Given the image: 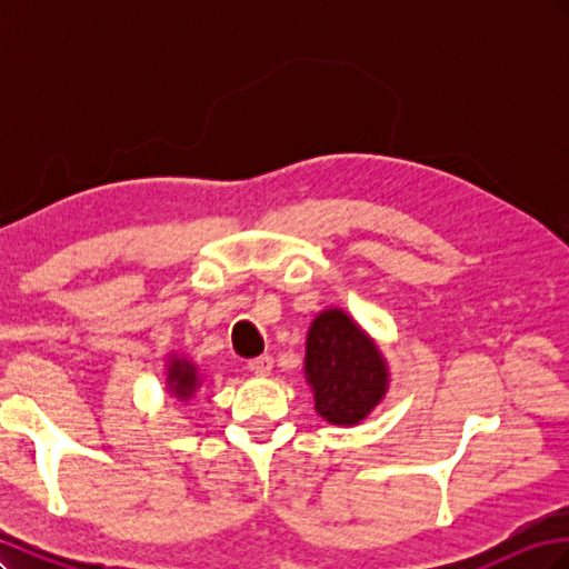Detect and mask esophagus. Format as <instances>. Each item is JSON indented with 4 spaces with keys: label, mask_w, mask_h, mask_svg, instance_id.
Masks as SVG:
<instances>
[{
    "label": "esophagus",
    "mask_w": 569,
    "mask_h": 569,
    "mask_svg": "<svg viewBox=\"0 0 569 569\" xmlns=\"http://www.w3.org/2000/svg\"><path fill=\"white\" fill-rule=\"evenodd\" d=\"M249 370H251L256 377H268V375L272 372V358H270V356L251 358V360H249Z\"/></svg>",
    "instance_id": "1"
}]
</instances>
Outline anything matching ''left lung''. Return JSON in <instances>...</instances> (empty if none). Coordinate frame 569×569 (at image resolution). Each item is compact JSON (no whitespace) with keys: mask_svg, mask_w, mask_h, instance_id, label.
<instances>
[{"mask_svg":"<svg viewBox=\"0 0 569 569\" xmlns=\"http://www.w3.org/2000/svg\"><path fill=\"white\" fill-rule=\"evenodd\" d=\"M303 377L318 416L339 427L363 422L385 401L391 385L382 349L337 306L325 308L308 327Z\"/></svg>","mask_w":569,"mask_h":569,"instance_id":"8db88e82","label":"left lung"}]
</instances>
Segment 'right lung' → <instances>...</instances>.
Wrapping results in <instances>:
<instances>
[{
	"label": "right lung",
	"instance_id": "right-lung-1",
	"mask_svg": "<svg viewBox=\"0 0 569 569\" xmlns=\"http://www.w3.org/2000/svg\"><path fill=\"white\" fill-rule=\"evenodd\" d=\"M163 385H166V391L170 393V399L187 403L192 401L197 391L203 387V372L192 358H187L184 353H178V351H170L166 356Z\"/></svg>",
	"mask_w": 569,
	"mask_h": 569
}]
</instances>
